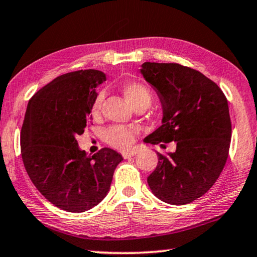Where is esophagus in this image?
I'll return each mask as SVG.
<instances>
[{"label":"esophagus","mask_w":257,"mask_h":257,"mask_svg":"<svg viewBox=\"0 0 257 257\" xmlns=\"http://www.w3.org/2000/svg\"><path fill=\"white\" fill-rule=\"evenodd\" d=\"M136 154H137L136 150H130V151H127V152H123L122 156H123V159H129V158H132V156H135Z\"/></svg>","instance_id":"esophagus-1"}]
</instances>
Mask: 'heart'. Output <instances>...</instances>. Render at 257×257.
Wrapping results in <instances>:
<instances>
[{
	"instance_id": "b5f03b06",
	"label": "heart",
	"mask_w": 257,
	"mask_h": 257,
	"mask_svg": "<svg viewBox=\"0 0 257 257\" xmlns=\"http://www.w3.org/2000/svg\"><path fill=\"white\" fill-rule=\"evenodd\" d=\"M122 92L127 101L132 104L134 107L145 104L149 106L152 101V94L150 89L141 82H128L122 87ZM103 94H98L92 106V115L94 118L99 115L102 107ZM136 129L133 127H124V125H113L108 128L105 139L108 145L118 150H127L133 144Z\"/></svg>"
}]
</instances>
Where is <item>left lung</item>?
<instances>
[{
    "mask_svg": "<svg viewBox=\"0 0 257 257\" xmlns=\"http://www.w3.org/2000/svg\"><path fill=\"white\" fill-rule=\"evenodd\" d=\"M141 72L163 108L162 125L144 142L177 144L173 153L158 152V167L147 182L161 201L185 205L214 185L227 162L231 139L227 97L214 81L181 64L145 62Z\"/></svg>",
    "mask_w": 257,
    "mask_h": 257,
    "instance_id": "left-lung-1",
    "label": "left lung"
}]
</instances>
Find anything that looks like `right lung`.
I'll list each match as a JSON object with an SVG mask.
<instances>
[{"label": "right lung", "mask_w": 257, "mask_h": 257, "mask_svg": "<svg viewBox=\"0 0 257 257\" xmlns=\"http://www.w3.org/2000/svg\"><path fill=\"white\" fill-rule=\"evenodd\" d=\"M106 80L94 69L56 77L29 99L21 128V156L30 180L56 207L80 213L106 196L122 156L104 147L87 155L78 146L92 120L96 87Z\"/></svg>", "instance_id": "1"}]
</instances>
